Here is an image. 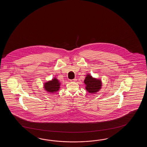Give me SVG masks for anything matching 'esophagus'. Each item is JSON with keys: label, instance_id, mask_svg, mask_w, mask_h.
<instances>
[{"label": "esophagus", "instance_id": "esophagus-1", "mask_svg": "<svg viewBox=\"0 0 147 147\" xmlns=\"http://www.w3.org/2000/svg\"><path fill=\"white\" fill-rule=\"evenodd\" d=\"M76 80H77V79L75 78V79H72V80H71V81H72V82H75V81H76Z\"/></svg>", "mask_w": 147, "mask_h": 147}]
</instances>
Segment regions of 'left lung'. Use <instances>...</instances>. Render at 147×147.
I'll return each mask as SVG.
<instances>
[{"label":"left lung","instance_id":"8db88e82","mask_svg":"<svg viewBox=\"0 0 147 147\" xmlns=\"http://www.w3.org/2000/svg\"><path fill=\"white\" fill-rule=\"evenodd\" d=\"M84 83L86 86V89L90 94H96L102 86V82L100 79L93 78L89 74L86 75Z\"/></svg>","mask_w":147,"mask_h":147}]
</instances>
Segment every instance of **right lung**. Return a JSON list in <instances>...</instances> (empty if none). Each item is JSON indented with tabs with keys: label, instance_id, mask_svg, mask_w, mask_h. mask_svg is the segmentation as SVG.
Listing matches in <instances>:
<instances>
[{
	"label": "right lung",
	"instance_id": "obj_1",
	"mask_svg": "<svg viewBox=\"0 0 147 147\" xmlns=\"http://www.w3.org/2000/svg\"><path fill=\"white\" fill-rule=\"evenodd\" d=\"M44 89L49 93L56 92L59 90L60 83L59 80L54 77L51 80L44 83Z\"/></svg>",
	"mask_w": 147,
	"mask_h": 147
}]
</instances>
